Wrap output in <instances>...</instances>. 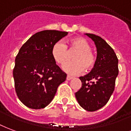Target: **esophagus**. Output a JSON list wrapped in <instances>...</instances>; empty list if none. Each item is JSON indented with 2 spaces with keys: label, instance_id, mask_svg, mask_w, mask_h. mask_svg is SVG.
Returning <instances> with one entry per match:
<instances>
[{
  "label": "esophagus",
  "instance_id": "esophagus-1",
  "mask_svg": "<svg viewBox=\"0 0 131 131\" xmlns=\"http://www.w3.org/2000/svg\"><path fill=\"white\" fill-rule=\"evenodd\" d=\"M72 77H71V76H69V75H68L66 77V80H72Z\"/></svg>",
  "mask_w": 131,
  "mask_h": 131
}]
</instances>
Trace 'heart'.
<instances>
[{
  "mask_svg": "<svg viewBox=\"0 0 131 131\" xmlns=\"http://www.w3.org/2000/svg\"><path fill=\"white\" fill-rule=\"evenodd\" d=\"M76 52L72 56L73 61L68 62L63 66V69L68 74L78 75L84 70L89 71L95 67L97 61L96 55L91 51V45L86 39L76 38L70 41L68 49L63 42L54 44L51 54L54 61L60 65L64 64L69 59L70 53Z\"/></svg>",
  "mask_w": 131,
  "mask_h": 131,
  "instance_id": "heart-1",
  "label": "heart"
}]
</instances>
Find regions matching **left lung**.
<instances>
[{"label":"left lung","instance_id":"left-lung-1","mask_svg":"<svg viewBox=\"0 0 131 131\" xmlns=\"http://www.w3.org/2000/svg\"><path fill=\"white\" fill-rule=\"evenodd\" d=\"M97 49V61L89 73L80 77L82 87L75 93L80 105L86 111H96L107 104L114 90L119 74L118 59L115 52L100 36L86 33Z\"/></svg>","mask_w":131,"mask_h":131}]
</instances>
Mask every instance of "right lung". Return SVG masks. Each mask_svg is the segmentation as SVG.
Listing matches in <instances>:
<instances>
[{
    "mask_svg": "<svg viewBox=\"0 0 131 131\" xmlns=\"http://www.w3.org/2000/svg\"><path fill=\"white\" fill-rule=\"evenodd\" d=\"M68 32L46 30L32 35L19 51L13 70L16 93L31 109L45 107L53 100L67 75L56 64L51 50Z\"/></svg>",
    "mask_w": 131,
    "mask_h": 131,
    "instance_id": "right-lung-1",
    "label": "right lung"
}]
</instances>
